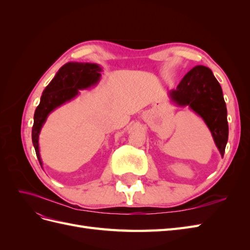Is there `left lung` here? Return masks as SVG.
I'll list each match as a JSON object with an SVG mask.
<instances>
[{
    "mask_svg": "<svg viewBox=\"0 0 250 250\" xmlns=\"http://www.w3.org/2000/svg\"><path fill=\"white\" fill-rule=\"evenodd\" d=\"M169 97L177 106H188L204 121L223 157L229 140L228 110L221 85L213 72L204 65L194 66L177 87L170 90Z\"/></svg>",
    "mask_w": 250,
    "mask_h": 250,
    "instance_id": "8db88e82",
    "label": "left lung"
}]
</instances>
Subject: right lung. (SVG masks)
Listing matches in <instances>:
<instances>
[{"label": "right lung", "mask_w": 250, "mask_h": 250, "mask_svg": "<svg viewBox=\"0 0 250 250\" xmlns=\"http://www.w3.org/2000/svg\"><path fill=\"white\" fill-rule=\"evenodd\" d=\"M101 72L102 67L97 63L67 62L60 67L55 77L43 89L40 105L34 112L32 127V143L42 168L39 140L48 116L57 107L77 97L80 89H87L97 85L101 79Z\"/></svg>", "instance_id": "1"}]
</instances>
